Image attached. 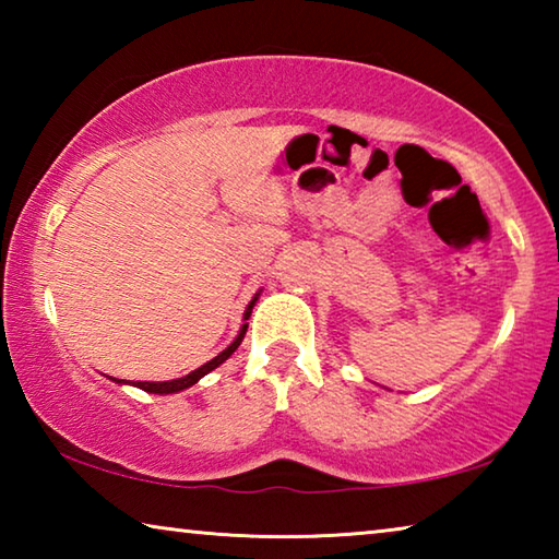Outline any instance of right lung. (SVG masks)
Instances as JSON below:
<instances>
[{
    "label": "right lung",
    "mask_w": 559,
    "mask_h": 559,
    "mask_svg": "<svg viewBox=\"0 0 559 559\" xmlns=\"http://www.w3.org/2000/svg\"><path fill=\"white\" fill-rule=\"evenodd\" d=\"M257 300H259V293H257V296H253V300L249 302V308H246L243 320L251 318V310H253V306H257ZM246 328H249V323L241 325L239 335H236L234 343H231L229 347H226L224 353H219L214 359H210V362H206V365L197 367L194 372L179 377V380H169V382H132V384L140 386V390H143V392H150V394H175V392H182V390H187V386H192V384L200 382L204 374H210L212 370H216V367H219L222 362H226V359H229V357L234 355V349L241 345V340H243V335H246ZM110 380H116V377H110ZM116 382L122 384V380H116Z\"/></svg>",
    "instance_id": "right-lung-1"
}]
</instances>
